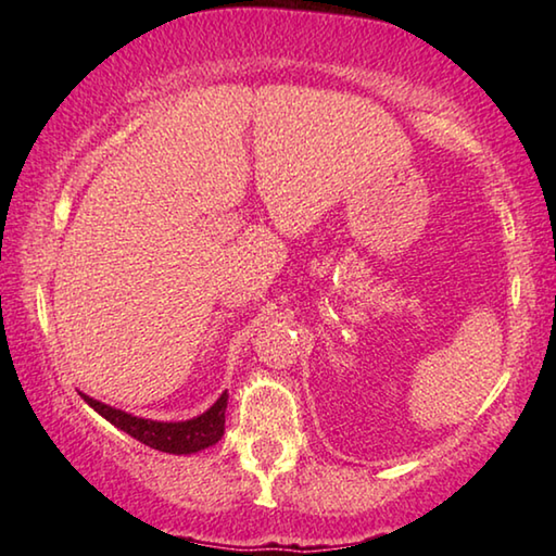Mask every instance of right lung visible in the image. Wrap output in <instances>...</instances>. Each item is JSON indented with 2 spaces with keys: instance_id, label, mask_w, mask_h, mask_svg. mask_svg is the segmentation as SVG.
Listing matches in <instances>:
<instances>
[{
  "instance_id": "1",
  "label": "right lung",
  "mask_w": 556,
  "mask_h": 556,
  "mask_svg": "<svg viewBox=\"0 0 556 556\" xmlns=\"http://www.w3.org/2000/svg\"><path fill=\"white\" fill-rule=\"evenodd\" d=\"M80 397L86 400L100 417H105L110 425L127 431L129 437L142 441L144 446L164 451V454H195V451L208 448L218 444L223 431H225V409H228V392H223L218 402L213 404L208 412H203L201 417L186 419V421H154L142 419L135 414H127L122 409L110 407L105 402H98L80 392Z\"/></svg>"
}]
</instances>
